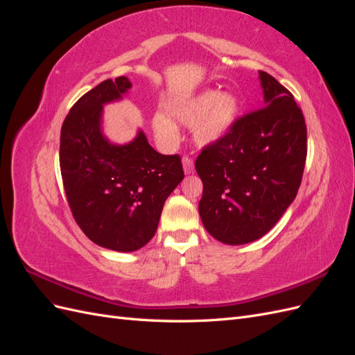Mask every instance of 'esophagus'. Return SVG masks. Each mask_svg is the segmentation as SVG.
Segmentation results:
<instances>
[{"mask_svg":"<svg viewBox=\"0 0 355 355\" xmlns=\"http://www.w3.org/2000/svg\"><path fill=\"white\" fill-rule=\"evenodd\" d=\"M182 164H184V170L187 175H191L192 171H194V161H192L189 155H184V158H182Z\"/></svg>","mask_w":355,"mask_h":355,"instance_id":"34e87169","label":"esophagus"}]
</instances>
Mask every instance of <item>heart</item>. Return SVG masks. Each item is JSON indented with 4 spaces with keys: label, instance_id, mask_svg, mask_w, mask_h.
<instances>
[{
    "label": "heart",
    "instance_id": "obj_1",
    "mask_svg": "<svg viewBox=\"0 0 355 355\" xmlns=\"http://www.w3.org/2000/svg\"><path fill=\"white\" fill-rule=\"evenodd\" d=\"M170 112L173 121L163 112L155 114L153 121L155 133L167 141H175L178 137L175 123L194 125L192 135L196 142L204 146L219 141L227 133L239 112V101L234 94L220 96L219 92L209 90L175 105Z\"/></svg>",
    "mask_w": 355,
    "mask_h": 355
}]
</instances>
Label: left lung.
I'll return each mask as SVG.
<instances>
[{
    "instance_id": "8db88e82",
    "label": "left lung",
    "mask_w": 355,
    "mask_h": 355,
    "mask_svg": "<svg viewBox=\"0 0 355 355\" xmlns=\"http://www.w3.org/2000/svg\"><path fill=\"white\" fill-rule=\"evenodd\" d=\"M259 78L265 106L237 118L196 161L202 225L225 244L263 237L293 202L305 168L302 111L272 75L259 71Z\"/></svg>"
}]
</instances>
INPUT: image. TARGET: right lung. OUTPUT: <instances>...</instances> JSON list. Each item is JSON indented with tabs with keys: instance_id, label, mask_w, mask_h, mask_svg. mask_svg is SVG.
<instances>
[{
	"instance_id": "add662e5",
	"label": "right lung",
	"mask_w": 355,
	"mask_h": 355,
	"mask_svg": "<svg viewBox=\"0 0 355 355\" xmlns=\"http://www.w3.org/2000/svg\"><path fill=\"white\" fill-rule=\"evenodd\" d=\"M132 87L105 80L75 102L60 130V173L75 222L105 249L135 252L154 237L167 197L184 179L180 157L163 155L139 132L114 145L102 135L105 103Z\"/></svg>"
}]
</instances>
